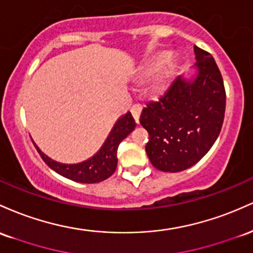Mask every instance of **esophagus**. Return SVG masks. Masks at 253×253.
Here are the masks:
<instances>
[{
	"mask_svg": "<svg viewBox=\"0 0 253 253\" xmlns=\"http://www.w3.org/2000/svg\"><path fill=\"white\" fill-rule=\"evenodd\" d=\"M141 112H142V106L140 104H135V105H132V107H131V113H132V117H134V119H135V122L136 123H140V115H141Z\"/></svg>",
	"mask_w": 253,
	"mask_h": 253,
	"instance_id": "esophagus-1",
	"label": "esophagus"
}]
</instances>
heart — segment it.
Instances as JSON below:
<instances>
[{
  "mask_svg": "<svg viewBox=\"0 0 253 253\" xmlns=\"http://www.w3.org/2000/svg\"><path fill=\"white\" fill-rule=\"evenodd\" d=\"M169 57V52H163L160 55H158L157 57L147 63L142 69V75L144 78H149V76L154 75L155 73L159 72L163 65L166 63L167 59ZM175 70V65L174 63H169L165 65V68L161 70L160 74L154 79V81L152 82L150 84V89L152 92L154 93L155 95H163L167 89L169 88V84H171L172 78H173V74H174Z\"/></svg>",
  "mask_w": 253,
  "mask_h": 253,
  "instance_id": "b5f03b06",
  "label": "heart"
}]
</instances>
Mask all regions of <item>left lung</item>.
I'll return each instance as SVG.
<instances>
[{"mask_svg": "<svg viewBox=\"0 0 253 253\" xmlns=\"http://www.w3.org/2000/svg\"><path fill=\"white\" fill-rule=\"evenodd\" d=\"M197 74L178 76L167 92L147 104L140 123L148 131L146 152L163 172H180L194 166L216 141L225 117L222 76L209 52L194 46Z\"/></svg>", "mask_w": 253, "mask_h": 253, "instance_id": "8db88e82", "label": "left lung"}]
</instances>
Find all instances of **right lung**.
I'll return each mask as SVG.
<instances>
[{"label": "right lung", "instance_id": "right-lung-1", "mask_svg": "<svg viewBox=\"0 0 253 253\" xmlns=\"http://www.w3.org/2000/svg\"><path fill=\"white\" fill-rule=\"evenodd\" d=\"M136 123L131 113L127 112L116 122L106 141L92 158L79 164H62L50 159L36 146L44 163L68 179L78 183H100L111 177L117 167V149L119 143L135 129Z\"/></svg>", "mask_w": 253, "mask_h": 253}]
</instances>
